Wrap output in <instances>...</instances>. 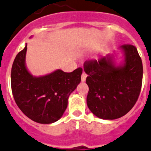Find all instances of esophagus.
<instances>
[{
    "mask_svg": "<svg viewBox=\"0 0 151 151\" xmlns=\"http://www.w3.org/2000/svg\"><path fill=\"white\" fill-rule=\"evenodd\" d=\"M86 77H87V74H86L85 72H83L82 74V76H81V78H82V82H85V81H86Z\"/></svg>",
    "mask_w": 151,
    "mask_h": 151,
    "instance_id": "obj_1",
    "label": "esophagus"
}]
</instances>
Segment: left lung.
<instances>
[{"label":"left lung","mask_w":151,"mask_h":151,"mask_svg":"<svg viewBox=\"0 0 151 151\" xmlns=\"http://www.w3.org/2000/svg\"><path fill=\"white\" fill-rule=\"evenodd\" d=\"M125 55L123 66L115 67L110 58L86 60L84 70L88 75L87 105L101 119H117L125 115L137 102L143 78V65L137 48L121 46Z\"/></svg>","instance_id":"1"}]
</instances>
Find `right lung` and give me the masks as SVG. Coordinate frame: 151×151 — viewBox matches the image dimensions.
<instances>
[{"label": "right lung", "instance_id": "1", "mask_svg": "<svg viewBox=\"0 0 151 151\" xmlns=\"http://www.w3.org/2000/svg\"><path fill=\"white\" fill-rule=\"evenodd\" d=\"M27 46L18 52L11 69V90L15 102L29 119L51 124L60 119L68 105V98L81 82V67L72 73L56 70L33 77L25 66Z\"/></svg>", "mask_w": 151, "mask_h": 151}]
</instances>
